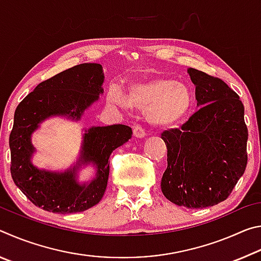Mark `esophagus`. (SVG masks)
<instances>
[{"label": "esophagus", "mask_w": 261, "mask_h": 261, "mask_svg": "<svg viewBox=\"0 0 261 261\" xmlns=\"http://www.w3.org/2000/svg\"><path fill=\"white\" fill-rule=\"evenodd\" d=\"M134 136L136 138H144L145 136H146V132L143 129V126L140 125H134Z\"/></svg>", "instance_id": "1"}]
</instances>
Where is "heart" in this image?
<instances>
[{"label": "heart", "instance_id": "b5f03b06", "mask_svg": "<svg viewBox=\"0 0 261 261\" xmlns=\"http://www.w3.org/2000/svg\"><path fill=\"white\" fill-rule=\"evenodd\" d=\"M110 102L145 112L146 120L156 127H170L183 121L192 107L190 88L173 78L149 77L131 82L124 93L118 86L108 92Z\"/></svg>", "mask_w": 261, "mask_h": 261}]
</instances>
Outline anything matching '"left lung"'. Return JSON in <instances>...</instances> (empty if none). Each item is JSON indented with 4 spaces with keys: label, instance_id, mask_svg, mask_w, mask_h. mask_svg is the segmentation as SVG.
Segmentation results:
<instances>
[{
    "label": "left lung",
    "instance_id": "left-lung-1",
    "mask_svg": "<svg viewBox=\"0 0 261 261\" xmlns=\"http://www.w3.org/2000/svg\"><path fill=\"white\" fill-rule=\"evenodd\" d=\"M200 109L165 131L162 193L175 205L205 208L226 200L245 171L247 127L240 96L220 78L189 68Z\"/></svg>",
    "mask_w": 261,
    "mask_h": 261
}]
</instances>
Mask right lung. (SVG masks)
<instances>
[{"instance_id":"add662e5","label":"right lung","mask_w":261,"mask_h":261,"mask_svg":"<svg viewBox=\"0 0 261 261\" xmlns=\"http://www.w3.org/2000/svg\"><path fill=\"white\" fill-rule=\"evenodd\" d=\"M103 81L102 65L79 64L39 84L16 108L9 138L11 176L35 206L53 213H77L93 207L103 197L109 176V156L115 148L131 138L130 126L114 124L84 130L77 161L64 171L40 169L31 160L35 152L31 138L41 123L55 116L81 120L85 110L103 93ZM88 164L95 167V178L79 182L77 171Z\"/></svg>"}]
</instances>
